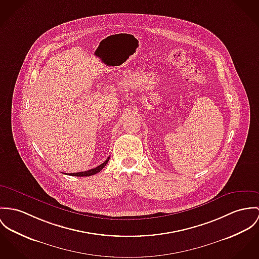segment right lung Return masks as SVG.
I'll use <instances>...</instances> for the list:
<instances>
[{"label":"right lung","mask_w":259,"mask_h":259,"mask_svg":"<svg viewBox=\"0 0 259 259\" xmlns=\"http://www.w3.org/2000/svg\"><path fill=\"white\" fill-rule=\"evenodd\" d=\"M109 159H110V157H108L105 162H103L102 164L97 166L96 168H93V169H90V170H87V171H83V172L69 173V175H71V176H77V177H83V176H91V175H94V174H97L98 172H100V171L106 166V164H107L108 161H109Z\"/></svg>","instance_id":"add662e5"}]
</instances>
